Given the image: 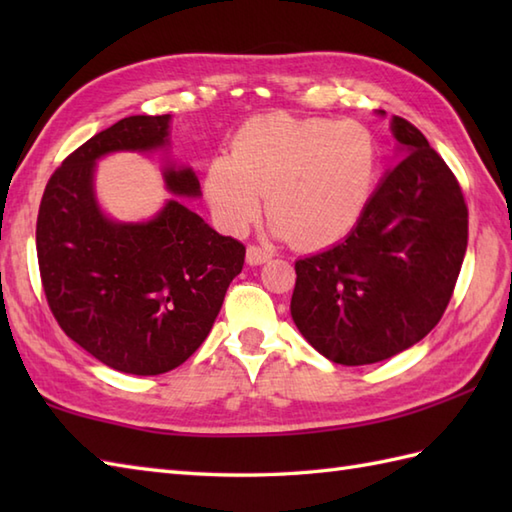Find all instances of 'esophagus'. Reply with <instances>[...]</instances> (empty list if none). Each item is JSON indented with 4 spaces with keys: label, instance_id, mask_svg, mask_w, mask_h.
I'll use <instances>...</instances> for the list:
<instances>
[{
    "label": "esophagus",
    "instance_id": "obj_1",
    "mask_svg": "<svg viewBox=\"0 0 512 512\" xmlns=\"http://www.w3.org/2000/svg\"><path fill=\"white\" fill-rule=\"evenodd\" d=\"M275 255H273V250L270 248H264V246H248V250H246V262L250 264V266H259V264H266V262H270V259H273Z\"/></svg>",
    "mask_w": 512,
    "mask_h": 512
}]
</instances>
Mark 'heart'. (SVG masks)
<instances>
[{
	"label": "heart",
	"instance_id": "heart-1",
	"mask_svg": "<svg viewBox=\"0 0 512 512\" xmlns=\"http://www.w3.org/2000/svg\"><path fill=\"white\" fill-rule=\"evenodd\" d=\"M378 171L374 136L361 123H332L286 112L250 118L231 156L206 169L204 191L228 231L266 213L297 248L339 242L361 220Z\"/></svg>",
	"mask_w": 512,
	"mask_h": 512
}]
</instances>
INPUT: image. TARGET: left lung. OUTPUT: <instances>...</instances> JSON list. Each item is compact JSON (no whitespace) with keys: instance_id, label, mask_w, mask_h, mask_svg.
I'll list each match as a JSON object with an SVG mask.
<instances>
[{"instance_id":"left-lung-1","label":"left lung","mask_w":512,"mask_h":512,"mask_svg":"<svg viewBox=\"0 0 512 512\" xmlns=\"http://www.w3.org/2000/svg\"><path fill=\"white\" fill-rule=\"evenodd\" d=\"M391 132L402 160L352 233L295 264L292 321L339 365L385 361L436 328L469 242V209L447 162L405 118H391Z\"/></svg>"}]
</instances>
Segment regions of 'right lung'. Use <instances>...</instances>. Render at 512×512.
I'll use <instances>...</instances> for the list:
<instances>
[{
  "instance_id": "obj_1",
  "label": "right lung",
  "mask_w": 512,
  "mask_h": 512,
  "mask_svg": "<svg viewBox=\"0 0 512 512\" xmlns=\"http://www.w3.org/2000/svg\"><path fill=\"white\" fill-rule=\"evenodd\" d=\"M169 114L127 116L92 136L52 173L37 215L41 286L61 330L125 374L182 365L209 336L246 248L178 198L154 220L121 224L94 198V162L112 151L169 143ZM167 189L200 195L187 167L165 169Z\"/></svg>"
}]
</instances>
